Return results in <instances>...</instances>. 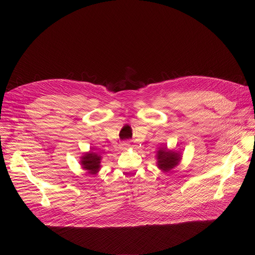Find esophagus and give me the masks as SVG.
Masks as SVG:
<instances>
[{"instance_id": "obj_1", "label": "esophagus", "mask_w": 255, "mask_h": 255, "mask_svg": "<svg viewBox=\"0 0 255 255\" xmlns=\"http://www.w3.org/2000/svg\"><path fill=\"white\" fill-rule=\"evenodd\" d=\"M130 148V144L128 142H122L121 143V149L122 150H128Z\"/></svg>"}]
</instances>
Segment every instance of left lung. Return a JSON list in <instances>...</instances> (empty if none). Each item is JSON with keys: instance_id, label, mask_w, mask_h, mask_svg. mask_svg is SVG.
Returning <instances> with one entry per match:
<instances>
[{"instance_id": "obj_1", "label": "left lung", "mask_w": 255, "mask_h": 255, "mask_svg": "<svg viewBox=\"0 0 255 255\" xmlns=\"http://www.w3.org/2000/svg\"><path fill=\"white\" fill-rule=\"evenodd\" d=\"M156 159L157 167L163 172H167L179 165L182 160V154L175 150H169L167 146H162L157 151Z\"/></svg>"}]
</instances>
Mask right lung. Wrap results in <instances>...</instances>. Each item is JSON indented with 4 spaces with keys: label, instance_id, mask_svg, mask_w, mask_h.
Returning <instances> with one entry per match:
<instances>
[{
    "label": "right lung",
    "instance_id": "obj_1",
    "mask_svg": "<svg viewBox=\"0 0 255 255\" xmlns=\"http://www.w3.org/2000/svg\"><path fill=\"white\" fill-rule=\"evenodd\" d=\"M101 160L102 157L98 153L89 151L80 157L79 162L82 168L87 170L89 173H92V175H96L101 168Z\"/></svg>",
    "mask_w": 255,
    "mask_h": 255
}]
</instances>
